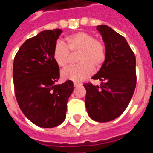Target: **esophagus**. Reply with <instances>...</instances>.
Returning <instances> with one entry per match:
<instances>
[{"label":"esophagus","mask_w":153,"mask_h":153,"mask_svg":"<svg viewBox=\"0 0 153 153\" xmlns=\"http://www.w3.org/2000/svg\"><path fill=\"white\" fill-rule=\"evenodd\" d=\"M79 86H81V84H80V83H77V82H74V87H79Z\"/></svg>","instance_id":"esophagus-1"}]
</instances>
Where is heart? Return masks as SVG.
<instances>
[{
	"label": "heart",
	"mask_w": 153,
	"mask_h": 153,
	"mask_svg": "<svg viewBox=\"0 0 153 153\" xmlns=\"http://www.w3.org/2000/svg\"><path fill=\"white\" fill-rule=\"evenodd\" d=\"M77 61L79 65L70 66L62 72L64 79L79 82L100 68L107 55L106 46L101 40L95 39L91 33L78 32L65 38V44L58 41L54 45L53 57L58 66L65 68L71 63V53H78Z\"/></svg>",
	"instance_id": "1"
}]
</instances>
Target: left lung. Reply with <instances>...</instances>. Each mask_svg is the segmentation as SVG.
<instances>
[{"label":"left lung","instance_id":"left-lung-1","mask_svg":"<svg viewBox=\"0 0 153 153\" xmlns=\"http://www.w3.org/2000/svg\"><path fill=\"white\" fill-rule=\"evenodd\" d=\"M106 46L104 62L92 77L101 81L100 86L85 83V104L93 120L108 122L124 111L136 85V57L128 42L108 25L97 26Z\"/></svg>","mask_w":153,"mask_h":153}]
</instances>
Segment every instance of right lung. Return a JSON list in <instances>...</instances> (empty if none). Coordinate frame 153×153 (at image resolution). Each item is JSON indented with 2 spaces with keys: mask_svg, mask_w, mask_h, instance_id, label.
Returning <instances> with one entry per match:
<instances>
[{
  "mask_svg": "<svg viewBox=\"0 0 153 153\" xmlns=\"http://www.w3.org/2000/svg\"><path fill=\"white\" fill-rule=\"evenodd\" d=\"M61 30H45L27 39L13 61L15 96L23 114L41 128H53L66 119V104L74 90L73 82L55 85L59 66L53 51Z\"/></svg>",
  "mask_w": 153,
  "mask_h": 153,
  "instance_id": "add662e5",
  "label": "right lung"
}]
</instances>
